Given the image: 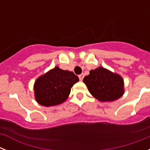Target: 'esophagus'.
Returning a JSON list of instances; mask_svg holds the SVG:
<instances>
[{
  "label": "esophagus",
  "instance_id": "34e87169",
  "mask_svg": "<svg viewBox=\"0 0 150 150\" xmlns=\"http://www.w3.org/2000/svg\"><path fill=\"white\" fill-rule=\"evenodd\" d=\"M79 80H80V81H82V80L83 79V78H84V74H81L80 75H79Z\"/></svg>",
  "mask_w": 150,
  "mask_h": 150
}]
</instances>
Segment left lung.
Masks as SVG:
<instances>
[{"label":"left lung","instance_id":"1","mask_svg":"<svg viewBox=\"0 0 150 150\" xmlns=\"http://www.w3.org/2000/svg\"><path fill=\"white\" fill-rule=\"evenodd\" d=\"M83 83L91 95L102 102L113 101L124 94V82L120 75L103 67L90 71Z\"/></svg>","mask_w":150,"mask_h":150}]
</instances>
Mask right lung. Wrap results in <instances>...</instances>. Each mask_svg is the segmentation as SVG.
I'll return each mask as SVG.
<instances>
[{"mask_svg": "<svg viewBox=\"0 0 150 150\" xmlns=\"http://www.w3.org/2000/svg\"><path fill=\"white\" fill-rule=\"evenodd\" d=\"M79 77L71 71L55 67L37 79L34 86L35 99L38 104L51 107L65 101L71 87Z\"/></svg>", "mask_w": 150, "mask_h": 150, "instance_id": "add662e5", "label": "right lung"}]
</instances>
